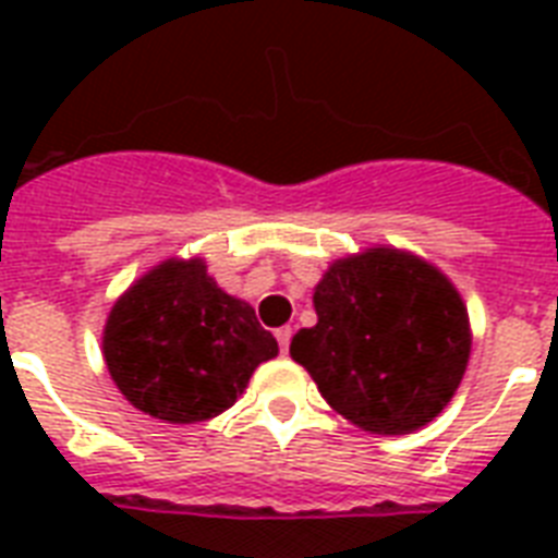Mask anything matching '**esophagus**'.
<instances>
[{
    "mask_svg": "<svg viewBox=\"0 0 558 558\" xmlns=\"http://www.w3.org/2000/svg\"><path fill=\"white\" fill-rule=\"evenodd\" d=\"M275 336H278L280 350L287 353V350H289V341H292V327H280V330H275Z\"/></svg>",
    "mask_w": 558,
    "mask_h": 558,
    "instance_id": "obj_1",
    "label": "esophagus"
}]
</instances>
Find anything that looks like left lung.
I'll list each match as a JSON object with an SVG mask.
<instances>
[{"instance_id": "1", "label": "left lung", "mask_w": 558, "mask_h": 558, "mask_svg": "<svg viewBox=\"0 0 558 558\" xmlns=\"http://www.w3.org/2000/svg\"><path fill=\"white\" fill-rule=\"evenodd\" d=\"M318 324L289 356L327 405L371 434H411L449 405L472 353L463 298L434 263L371 245L327 266L313 295Z\"/></svg>"}]
</instances>
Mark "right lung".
I'll list each match as a JSON object with an SVG mask.
<instances>
[{"mask_svg":"<svg viewBox=\"0 0 558 558\" xmlns=\"http://www.w3.org/2000/svg\"><path fill=\"white\" fill-rule=\"evenodd\" d=\"M278 356L252 304L228 295L202 257H168L118 298L104 324V362L144 414L191 425L222 414L252 373Z\"/></svg>","mask_w":558,"mask_h":558,"instance_id":"add662e5","label":"right lung"}]
</instances>
